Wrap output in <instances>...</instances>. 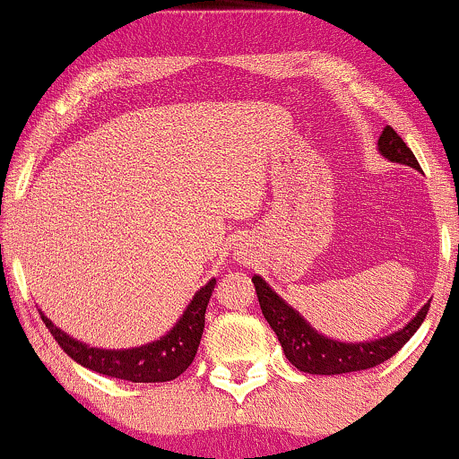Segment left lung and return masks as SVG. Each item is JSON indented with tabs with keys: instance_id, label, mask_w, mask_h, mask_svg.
I'll return each mask as SVG.
<instances>
[{
	"instance_id": "1",
	"label": "left lung",
	"mask_w": 459,
	"mask_h": 459,
	"mask_svg": "<svg viewBox=\"0 0 459 459\" xmlns=\"http://www.w3.org/2000/svg\"><path fill=\"white\" fill-rule=\"evenodd\" d=\"M377 146L386 160L420 170L414 152L408 149L402 135L393 127L382 131ZM252 282H255L263 317L276 332L287 360L299 371L313 373V376H339V373L365 371V368L382 365L384 360L393 358L412 339V334L428 317L429 310V304H425L405 328L391 336H384V339L367 341V343H341V341H332L310 328L302 315L289 307L282 298H278L261 276H252Z\"/></svg>"
}]
</instances>
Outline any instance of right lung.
<instances>
[{
	"label": "right lung",
	"instance_id": "right-lung-1",
	"mask_svg": "<svg viewBox=\"0 0 459 459\" xmlns=\"http://www.w3.org/2000/svg\"><path fill=\"white\" fill-rule=\"evenodd\" d=\"M215 281H209L192 298L183 317L177 325L161 336L160 341H152L149 345L134 347V350H97L86 343L71 339L60 328L51 324L43 313L45 325L49 328L57 345L66 351L73 360L103 376L116 377V380L127 382H170L181 376L192 365L196 356L200 336L204 330V310H207L209 298H212Z\"/></svg>",
	"mask_w": 459,
	"mask_h": 459
}]
</instances>
